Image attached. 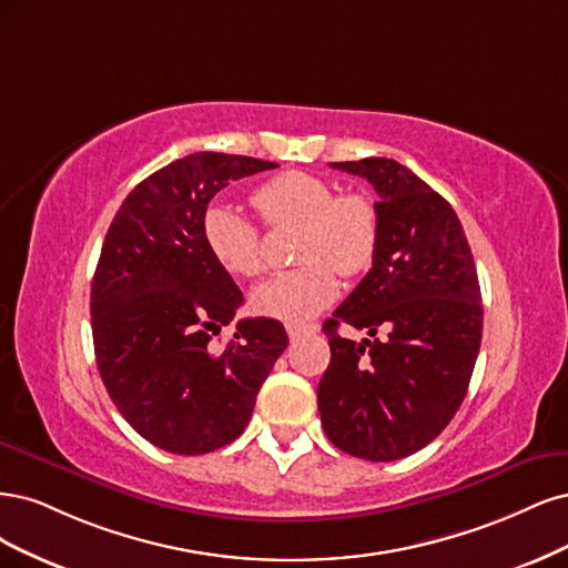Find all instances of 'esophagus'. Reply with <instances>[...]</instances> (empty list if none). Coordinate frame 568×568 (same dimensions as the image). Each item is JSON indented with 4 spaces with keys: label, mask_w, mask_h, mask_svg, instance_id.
<instances>
[{
    "label": "esophagus",
    "mask_w": 568,
    "mask_h": 568,
    "mask_svg": "<svg viewBox=\"0 0 568 568\" xmlns=\"http://www.w3.org/2000/svg\"><path fill=\"white\" fill-rule=\"evenodd\" d=\"M285 331H287L290 339H292V342H295V339H300V337H304V335H314V333L318 331V325H316V323H308V325H297V323H287V325H285Z\"/></svg>",
    "instance_id": "esophagus-1"
}]
</instances>
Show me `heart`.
<instances>
[{
	"label": "heart",
	"mask_w": 568,
	"mask_h": 568,
	"mask_svg": "<svg viewBox=\"0 0 568 568\" xmlns=\"http://www.w3.org/2000/svg\"><path fill=\"white\" fill-rule=\"evenodd\" d=\"M268 226L302 224L297 268L281 271L254 287L252 304L260 314L302 323L333 304L342 276H356L373 264L379 222L373 200L352 191L337 193L331 181L308 172H283L252 195ZM203 237L212 260L231 276L252 278L264 268L262 233L233 205H212L203 216Z\"/></svg>",
	"instance_id": "heart-1"
}]
</instances>
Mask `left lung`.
Listing matches in <instances>:
<instances>
[{
	"label": "left lung",
	"instance_id": "obj_1",
	"mask_svg": "<svg viewBox=\"0 0 568 568\" xmlns=\"http://www.w3.org/2000/svg\"><path fill=\"white\" fill-rule=\"evenodd\" d=\"M331 168L371 181L379 241L373 268L323 325L331 365L318 384L321 423L339 450L389 463L434 442L463 404L484 327L477 266L455 210L404 164ZM339 322L372 339L339 338Z\"/></svg>",
	"mask_w": 568,
	"mask_h": 568
}]
</instances>
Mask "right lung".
Instances as JSON below:
<instances>
[{
    "instance_id": "1",
    "label": "right lung",
    "mask_w": 568,
    "mask_h": 568,
    "mask_svg": "<svg viewBox=\"0 0 568 568\" xmlns=\"http://www.w3.org/2000/svg\"><path fill=\"white\" fill-rule=\"evenodd\" d=\"M278 168L247 155L193 153L124 197L91 281V333L113 404L145 442L203 455L241 436L287 333L273 318H243V304L205 245L203 216L229 181Z\"/></svg>"
}]
</instances>
